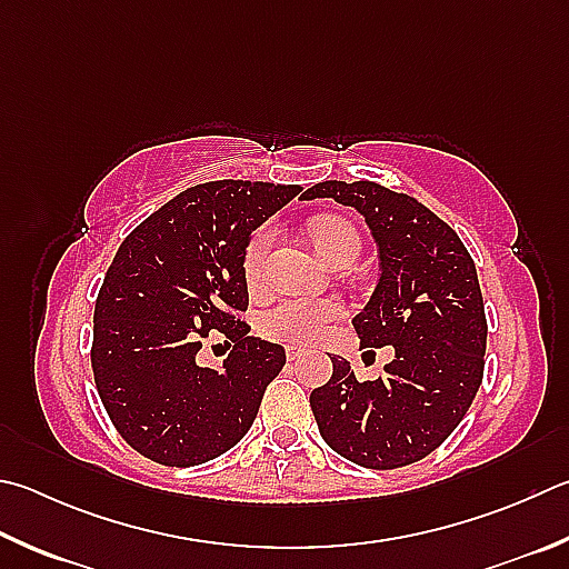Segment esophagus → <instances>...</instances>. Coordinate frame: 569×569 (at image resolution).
I'll return each mask as SVG.
<instances>
[{
  "mask_svg": "<svg viewBox=\"0 0 569 569\" xmlns=\"http://www.w3.org/2000/svg\"><path fill=\"white\" fill-rule=\"evenodd\" d=\"M303 356H306L303 348H296V346H288L286 348V358L288 360H298V358H303Z\"/></svg>",
  "mask_w": 569,
  "mask_h": 569,
  "instance_id": "34e87169",
  "label": "esophagus"
}]
</instances>
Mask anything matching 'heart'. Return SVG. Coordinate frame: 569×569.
<instances>
[{"label":"heart","instance_id":"1","mask_svg":"<svg viewBox=\"0 0 569 569\" xmlns=\"http://www.w3.org/2000/svg\"><path fill=\"white\" fill-rule=\"evenodd\" d=\"M308 233H311L318 256L330 266L340 263L343 258H358L360 253V236L356 226L340 219V216H318L308 223ZM273 243L276 229L271 223L251 233L243 249V276L249 286L256 288L266 281L268 256H271ZM340 316H343V303L336 301V298H283L281 303H276L263 313L261 330L273 340L306 346L323 338Z\"/></svg>","mask_w":569,"mask_h":569}]
</instances>
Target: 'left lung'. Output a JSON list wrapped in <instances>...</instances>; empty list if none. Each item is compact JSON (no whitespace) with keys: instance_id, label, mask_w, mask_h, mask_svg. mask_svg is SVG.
Returning a JSON list of instances; mask_svg holds the SVG:
<instances>
[{"instance_id":"1","label":"left lung","mask_w":569,"mask_h":569,"mask_svg":"<svg viewBox=\"0 0 569 569\" xmlns=\"http://www.w3.org/2000/svg\"><path fill=\"white\" fill-rule=\"evenodd\" d=\"M303 199H333L366 219L380 278L353 326L360 348L396 350L386 376L366 383L330 358L333 376L311 392L320 436L363 468L418 462L460 426L482 383L488 320L472 258L428 206L376 181H323Z\"/></svg>"}]
</instances>
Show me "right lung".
I'll use <instances>...</instances> for the list:
<instances>
[{"mask_svg": "<svg viewBox=\"0 0 569 569\" xmlns=\"http://www.w3.org/2000/svg\"><path fill=\"white\" fill-rule=\"evenodd\" d=\"M298 193V183L191 186L119 246L97 298L91 368L113 428L143 458L209 462L253 426L286 350L239 318L249 308L243 249ZM211 329L234 346L221 369L194 363Z\"/></svg>", "mask_w": 569, "mask_h": 569, "instance_id": "1", "label": "right lung"}]
</instances>
